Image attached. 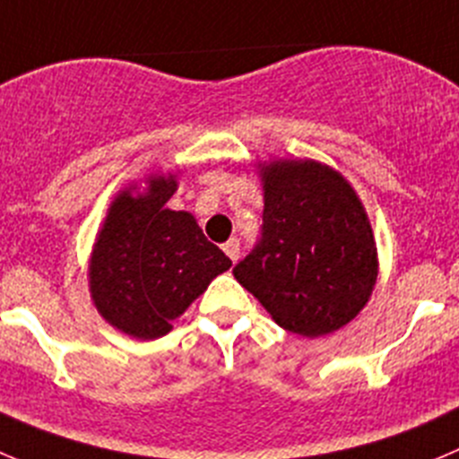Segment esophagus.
<instances>
[{
	"label": "esophagus",
	"mask_w": 459,
	"mask_h": 459,
	"mask_svg": "<svg viewBox=\"0 0 459 459\" xmlns=\"http://www.w3.org/2000/svg\"><path fill=\"white\" fill-rule=\"evenodd\" d=\"M224 254L229 255V258L233 260V263L239 258V239L238 238H230L229 242L224 244Z\"/></svg>",
	"instance_id": "34e87169"
}]
</instances>
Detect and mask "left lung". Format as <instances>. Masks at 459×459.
<instances>
[{
  "mask_svg": "<svg viewBox=\"0 0 459 459\" xmlns=\"http://www.w3.org/2000/svg\"><path fill=\"white\" fill-rule=\"evenodd\" d=\"M263 233L233 273L278 326L319 337L346 326L369 301L378 254L351 183L316 160L260 167Z\"/></svg>",
  "mask_w": 459,
  "mask_h": 459,
  "instance_id": "8db88e82",
  "label": "left lung"
}]
</instances>
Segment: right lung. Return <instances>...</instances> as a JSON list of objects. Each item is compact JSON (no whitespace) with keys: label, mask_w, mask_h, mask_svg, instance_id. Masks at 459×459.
I'll return each mask as SVG.
<instances>
[{"label":"right lung","mask_w":459,"mask_h":459,"mask_svg":"<svg viewBox=\"0 0 459 459\" xmlns=\"http://www.w3.org/2000/svg\"><path fill=\"white\" fill-rule=\"evenodd\" d=\"M133 190L115 196L97 235L90 292L110 326L156 340L233 263L205 239L190 212L165 208L177 192L174 174L152 177L143 195Z\"/></svg>","instance_id":"right-lung-1"}]
</instances>
